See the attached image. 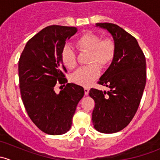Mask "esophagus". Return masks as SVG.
<instances>
[{
  "mask_svg": "<svg viewBox=\"0 0 160 160\" xmlns=\"http://www.w3.org/2000/svg\"><path fill=\"white\" fill-rule=\"evenodd\" d=\"M84 93L85 95H88V93H89V88H84Z\"/></svg>",
  "mask_w": 160,
  "mask_h": 160,
  "instance_id": "esophagus-1",
  "label": "esophagus"
}]
</instances>
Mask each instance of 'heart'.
Segmentation results:
<instances>
[{
  "label": "heart",
  "instance_id": "b5f03b06",
  "mask_svg": "<svg viewBox=\"0 0 160 160\" xmlns=\"http://www.w3.org/2000/svg\"><path fill=\"white\" fill-rule=\"evenodd\" d=\"M77 46L80 51L90 52L88 67L78 69L72 75L73 83L83 87H88L96 80L100 74V67H105L113 60L116 52V45L110 38H102L99 35L88 32L83 34L77 40ZM62 63L69 69L77 66V56L74 50L66 46L61 52Z\"/></svg>",
  "mask_w": 160,
  "mask_h": 160
}]
</instances>
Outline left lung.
Returning a JSON list of instances; mask_svg holds the SVG:
<instances>
[{"instance_id": "obj_1", "label": "left lung", "mask_w": 160, "mask_h": 160, "mask_svg": "<svg viewBox=\"0 0 160 160\" xmlns=\"http://www.w3.org/2000/svg\"><path fill=\"white\" fill-rule=\"evenodd\" d=\"M113 36L116 52L112 62L98 83L108 92L91 88L95 101L92 122L102 133H114L125 128L135 116L146 83V57L135 37L118 25L97 23Z\"/></svg>"}]
</instances>
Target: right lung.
<instances>
[{
    "instance_id": "right-lung-1",
    "label": "right lung",
    "mask_w": 160,
    "mask_h": 160,
    "mask_svg": "<svg viewBox=\"0 0 160 160\" xmlns=\"http://www.w3.org/2000/svg\"><path fill=\"white\" fill-rule=\"evenodd\" d=\"M77 31L61 25L43 28L28 40L18 61L25 110L33 123L49 135H62L70 129L77 104L84 95L82 87L67 83V70L61 59L66 41ZM57 82L65 86L59 94L54 90Z\"/></svg>"
}]
</instances>
